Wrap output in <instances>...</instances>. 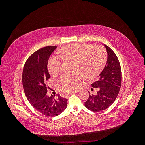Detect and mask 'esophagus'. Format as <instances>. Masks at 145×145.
Instances as JSON below:
<instances>
[{
    "label": "esophagus",
    "instance_id": "obj_1",
    "mask_svg": "<svg viewBox=\"0 0 145 145\" xmlns=\"http://www.w3.org/2000/svg\"><path fill=\"white\" fill-rule=\"evenodd\" d=\"M76 93V92H74V93H68L65 95V96H69V95H71L72 94H75Z\"/></svg>",
    "mask_w": 145,
    "mask_h": 145
}]
</instances>
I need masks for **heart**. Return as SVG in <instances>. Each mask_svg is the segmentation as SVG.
Instances as JSON below:
<instances>
[{
	"label": "heart",
	"instance_id": "1",
	"mask_svg": "<svg viewBox=\"0 0 145 145\" xmlns=\"http://www.w3.org/2000/svg\"><path fill=\"white\" fill-rule=\"evenodd\" d=\"M60 56H52L48 63V69L52 76H56L62 68V59L73 61V70L86 78L95 77L104 68L107 60L106 50L102 46L75 43L65 46L58 51ZM80 74H62L55 81L59 91L65 93L72 91L80 80Z\"/></svg>",
	"mask_w": 145,
	"mask_h": 145
}]
</instances>
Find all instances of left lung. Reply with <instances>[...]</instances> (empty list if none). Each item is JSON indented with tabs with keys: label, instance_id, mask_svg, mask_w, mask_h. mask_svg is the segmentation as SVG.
Returning a JSON list of instances; mask_svg holds the SVG:
<instances>
[{
	"label": "left lung",
	"instance_id": "1",
	"mask_svg": "<svg viewBox=\"0 0 145 145\" xmlns=\"http://www.w3.org/2000/svg\"><path fill=\"white\" fill-rule=\"evenodd\" d=\"M106 49L108 59L97 81L91 86L98 88L97 94L89 95L85 102V106L93 112H99L109 108L114 102L119 93L121 82V71L119 61L110 48Z\"/></svg>",
	"mask_w": 145,
	"mask_h": 145
}]
</instances>
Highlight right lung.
Segmentation results:
<instances>
[{
  "mask_svg": "<svg viewBox=\"0 0 145 145\" xmlns=\"http://www.w3.org/2000/svg\"><path fill=\"white\" fill-rule=\"evenodd\" d=\"M57 46H48L34 52L26 62L22 73L24 90L29 102L43 115L55 117L67 106L68 99L58 95L48 96L46 81L50 78L48 71V60Z\"/></svg>",
  "mask_w": 145,
  "mask_h": 145,
  "instance_id": "add662e5",
  "label": "right lung"
}]
</instances>
